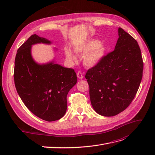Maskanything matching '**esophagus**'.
Segmentation results:
<instances>
[{"label": "esophagus", "instance_id": "esophagus-1", "mask_svg": "<svg viewBox=\"0 0 155 155\" xmlns=\"http://www.w3.org/2000/svg\"><path fill=\"white\" fill-rule=\"evenodd\" d=\"M77 76H78V78L79 79H83V73H82L81 71H78V72H77Z\"/></svg>", "mask_w": 155, "mask_h": 155}]
</instances>
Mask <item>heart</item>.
<instances>
[{
    "mask_svg": "<svg viewBox=\"0 0 155 155\" xmlns=\"http://www.w3.org/2000/svg\"><path fill=\"white\" fill-rule=\"evenodd\" d=\"M106 50L107 46L101 44V41L97 39L88 40L75 48V51L78 54H85L83 59L84 63L88 67L94 66L99 63L105 55ZM64 53L68 60L72 61L76 60V56L70 48H65Z\"/></svg>",
    "mask_w": 155,
    "mask_h": 155,
    "instance_id": "b5f03b06",
    "label": "heart"
}]
</instances>
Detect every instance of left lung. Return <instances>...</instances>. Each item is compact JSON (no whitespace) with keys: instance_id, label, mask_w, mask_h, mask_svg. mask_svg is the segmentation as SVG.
<instances>
[{"instance_id":"obj_1","label":"left lung","mask_w":155,"mask_h":155,"mask_svg":"<svg viewBox=\"0 0 155 155\" xmlns=\"http://www.w3.org/2000/svg\"><path fill=\"white\" fill-rule=\"evenodd\" d=\"M118 35L114 50L85 75L91 104L104 116H113L126 109L142 79L143 63L137 40L121 28Z\"/></svg>"}]
</instances>
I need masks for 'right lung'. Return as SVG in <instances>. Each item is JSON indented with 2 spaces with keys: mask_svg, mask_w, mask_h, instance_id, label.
Instances as JSON below:
<instances>
[{
  "mask_svg": "<svg viewBox=\"0 0 155 155\" xmlns=\"http://www.w3.org/2000/svg\"><path fill=\"white\" fill-rule=\"evenodd\" d=\"M41 43L50 44V41L34 34L18 49L14 81L18 94L28 109L39 118L52 121L61 118L66 112L67 96L76 84L77 76L74 69L54 62L35 63L31 55V47Z\"/></svg>",
  "mask_w": 155,
  "mask_h": 155,
  "instance_id": "1",
  "label": "right lung"
}]
</instances>
